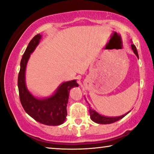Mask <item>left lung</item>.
Wrapping results in <instances>:
<instances>
[{
	"instance_id": "obj_1",
	"label": "left lung",
	"mask_w": 154,
	"mask_h": 154,
	"mask_svg": "<svg viewBox=\"0 0 154 154\" xmlns=\"http://www.w3.org/2000/svg\"><path fill=\"white\" fill-rule=\"evenodd\" d=\"M131 49L133 51H134V54H136L137 58H138L139 56H138V54H137L136 47L135 46L134 44H131ZM130 111H128V113L123 115V116H121L119 117H106V116H103L102 115L98 113L97 112H96L95 111V110L92 109V108L90 106V105H89V113H90L91 119L93 122H95V123L102 124V125H107V124H111V123L116 122L121 120L122 118H123L124 117L127 116Z\"/></svg>"
}]
</instances>
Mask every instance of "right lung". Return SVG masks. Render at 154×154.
Returning <instances> with one entry per match:
<instances>
[{"mask_svg":"<svg viewBox=\"0 0 154 154\" xmlns=\"http://www.w3.org/2000/svg\"><path fill=\"white\" fill-rule=\"evenodd\" d=\"M41 38L36 34L29 43L20 61L18 77L20 101L25 111L36 121L48 126H58L65 122L67 104L71 88L78 86L76 80L65 82L58 87L53 95L47 98L35 97L27 90L26 84V69L30 54L34 51Z\"/></svg>","mask_w":154,"mask_h":154,"instance_id":"1","label":"right lung"}]
</instances>
